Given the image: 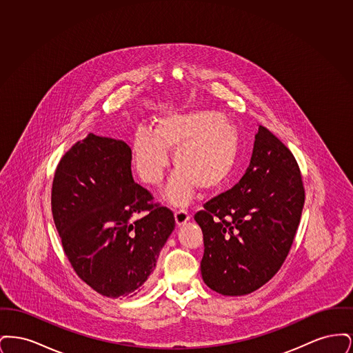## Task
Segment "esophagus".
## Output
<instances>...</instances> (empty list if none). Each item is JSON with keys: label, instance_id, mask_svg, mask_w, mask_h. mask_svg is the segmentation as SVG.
I'll return each mask as SVG.
<instances>
[{"label": "esophagus", "instance_id": "1", "mask_svg": "<svg viewBox=\"0 0 353 353\" xmlns=\"http://www.w3.org/2000/svg\"><path fill=\"white\" fill-rule=\"evenodd\" d=\"M189 219H190V216H189V213H188L185 209H177V210H174V219H176V223H177L179 226L186 223V221H189Z\"/></svg>", "mask_w": 353, "mask_h": 353}]
</instances>
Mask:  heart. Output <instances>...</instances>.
Instances as JSON below:
<instances>
[{"label": "heart", "mask_w": 353, "mask_h": 353, "mask_svg": "<svg viewBox=\"0 0 353 353\" xmlns=\"http://www.w3.org/2000/svg\"><path fill=\"white\" fill-rule=\"evenodd\" d=\"M168 151H173L176 169L164 196L173 205H185L197 186L214 190L230 177L239 152V131L233 121L210 110L169 114L156 120L154 130L137 128L132 153L143 183L160 184Z\"/></svg>", "instance_id": "obj_1"}]
</instances>
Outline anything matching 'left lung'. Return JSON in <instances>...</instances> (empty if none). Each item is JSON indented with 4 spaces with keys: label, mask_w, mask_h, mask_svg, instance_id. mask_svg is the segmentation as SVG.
<instances>
[{
    "label": "left lung",
    "mask_w": 353,
    "mask_h": 353,
    "mask_svg": "<svg viewBox=\"0 0 353 353\" xmlns=\"http://www.w3.org/2000/svg\"><path fill=\"white\" fill-rule=\"evenodd\" d=\"M304 205L299 165L285 144L259 125L250 165L238 184L194 214L203 234V282L228 296L268 283L291 249Z\"/></svg>",
    "instance_id": "left-lung-1"
}]
</instances>
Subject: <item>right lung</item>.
Here are the masks:
<instances>
[{"label":"right lung","mask_w":353,"mask_h":353,"mask_svg":"<svg viewBox=\"0 0 353 353\" xmlns=\"http://www.w3.org/2000/svg\"><path fill=\"white\" fill-rule=\"evenodd\" d=\"M131 160L123 140L88 134L63 154L51 188L68 262L92 290L114 299L147 285L174 229L172 210L134 183Z\"/></svg>","instance_id":"1"}]
</instances>
